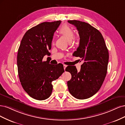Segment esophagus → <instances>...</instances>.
<instances>
[{
  "label": "esophagus",
  "instance_id": "obj_1",
  "mask_svg": "<svg viewBox=\"0 0 125 125\" xmlns=\"http://www.w3.org/2000/svg\"><path fill=\"white\" fill-rule=\"evenodd\" d=\"M63 67H64V70H65V68H66V67H67V65H65V64H64V65H63Z\"/></svg>",
  "mask_w": 125,
  "mask_h": 125
}]
</instances>
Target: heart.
I'll return each instance as SVG.
<instances>
[{
	"label": "heart",
	"instance_id": "heart-1",
	"mask_svg": "<svg viewBox=\"0 0 125 125\" xmlns=\"http://www.w3.org/2000/svg\"><path fill=\"white\" fill-rule=\"evenodd\" d=\"M60 34L63 35L68 42H71L74 37V32L71 28L67 25L63 26L59 30Z\"/></svg>",
	"mask_w": 125,
	"mask_h": 125
}]
</instances>
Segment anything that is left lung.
Instances as JSON below:
<instances>
[{"instance_id": "1", "label": "left lung", "mask_w": 125, "mask_h": 125, "mask_svg": "<svg viewBox=\"0 0 125 125\" xmlns=\"http://www.w3.org/2000/svg\"><path fill=\"white\" fill-rule=\"evenodd\" d=\"M78 31L79 45L73 55L83 60L80 72L75 66H67L65 71L71 74L67 82L70 94L76 99L90 98L101 87L107 73L108 51L101 33L89 24L69 20Z\"/></svg>"}]
</instances>
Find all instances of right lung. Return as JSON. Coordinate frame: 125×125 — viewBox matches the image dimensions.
Returning a JSON list of instances; mask_svg holds the SVG:
<instances>
[{
    "instance_id": "add662e5",
    "label": "right lung",
    "mask_w": 125,
    "mask_h": 125,
    "mask_svg": "<svg viewBox=\"0 0 125 125\" xmlns=\"http://www.w3.org/2000/svg\"><path fill=\"white\" fill-rule=\"evenodd\" d=\"M61 22H43L31 28L24 35L18 49L20 81L26 93L36 100L49 98L53 89L52 82L64 72L61 63L54 65L42 61L45 55H50L53 36Z\"/></svg>"
}]
</instances>
